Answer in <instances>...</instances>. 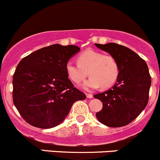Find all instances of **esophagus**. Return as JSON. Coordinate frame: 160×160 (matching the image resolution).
Returning a JSON list of instances; mask_svg holds the SVG:
<instances>
[{
	"label": "esophagus",
	"mask_w": 160,
	"mask_h": 160,
	"mask_svg": "<svg viewBox=\"0 0 160 160\" xmlns=\"http://www.w3.org/2000/svg\"><path fill=\"white\" fill-rule=\"evenodd\" d=\"M86 97L87 98H89V99H91V98L93 97V96L92 94H89V93H87V94H86Z\"/></svg>",
	"instance_id": "34e87169"
}]
</instances>
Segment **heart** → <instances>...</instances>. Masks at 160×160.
Instances as JSON below:
<instances>
[{"label":"heart","mask_w":160,"mask_h":160,"mask_svg":"<svg viewBox=\"0 0 160 160\" xmlns=\"http://www.w3.org/2000/svg\"><path fill=\"white\" fill-rule=\"evenodd\" d=\"M66 72L69 78L76 84L83 82L88 74L91 77L84 84L87 89L99 88L100 85L106 89L116 83L119 76V65L111 55L86 50L78 57V64L73 61L66 64Z\"/></svg>","instance_id":"heart-1"}]
</instances>
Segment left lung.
Masks as SVG:
<instances>
[{
    "instance_id": "left-lung-1",
    "label": "left lung",
    "mask_w": 160,
    "mask_h": 160,
    "mask_svg": "<svg viewBox=\"0 0 160 160\" xmlns=\"http://www.w3.org/2000/svg\"><path fill=\"white\" fill-rule=\"evenodd\" d=\"M95 45L113 56L119 65L118 82L110 89L94 95L102 102L96 117L108 127H123L132 122L147 106L151 85L148 68L142 58L124 46L114 42Z\"/></svg>"
}]
</instances>
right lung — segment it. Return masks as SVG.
Wrapping results in <instances>:
<instances>
[{
	"mask_svg": "<svg viewBox=\"0 0 160 160\" xmlns=\"http://www.w3.org/2000/svg\"><path fill=\"white\" fill-rule=\"evenodd\" d=\"M80 50L73 45L53 44L22 58L13 75V102L28 124L51 128L61 124L75 101L85 94L68 78L66 64Z\"/></svg>",
	"mask_w": 160,
	"mask_h": 160,
	"instance_id": "1",
	"label": "right lung"
}]
</instances>
